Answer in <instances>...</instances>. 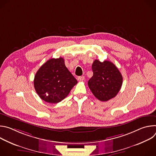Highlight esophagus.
I'll list each match as a JSON object with an SVG mask.
<instances>
[{"instance_id": "esophagus-1", "label": "esophagus", "mask_w": 156, "mask_h": 156, "mask_svg": "<svg viewBox=\"0 0 156 156\" xmlns=\"http://www.w3.org/2000/svg\"><path fill=\"white\" fill-rule=\"evenodd\" d=\"M84 76H78V80L80 81H82L84 80Z\"/></svg>"}]
</instances>
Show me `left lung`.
<instances>
[{
	"mask_svg": "<svg viewBox=\"0 0 156 156\" xmlns=\"http://www.w3.org/2000/svg\"><path fill=\"white\" fill-rule=\"evenodd\" d=\"M93 76L87 84L94 96L101 101L115 98L119 92L123 77L117 66L108 60H95L92 65Z\"/></svg>",
	"mask_w": 156,
	"mask_h": 156,
	"instance_id": "obj_1",
	"label": "left lung"
}]
</instances>
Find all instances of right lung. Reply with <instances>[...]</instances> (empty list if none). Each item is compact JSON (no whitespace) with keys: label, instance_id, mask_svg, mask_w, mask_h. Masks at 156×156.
<instances>
[{"label":"right lung","instance_id":"right-lung-1","mask_svg":"<svg viewBox=\"0 0 156 156\" xmlns=\"http://www.w3.org/2000/svg\"><path fill=\"white\" fill-rule=\"evenodd\" d=\"M78 83L69 72L62 57L51 58L36 72L34 86L40 98L46 102L57 104L69 95Z\"/></svg>","mask_w":156,"mask_h":156}]
</instances>
